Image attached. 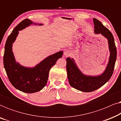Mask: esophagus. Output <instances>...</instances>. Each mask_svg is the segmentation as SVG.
Masks as SVG:
<instances>
[{"label":"esophagus","mask_w":121,"mask_h":121,"mask_svg":"<svg viewBox=\"0 0 121 121\" xmlns=\"http://www.w3.org/2000/svg\"><path fill=\"white\" fill-rule=\"evenodd\" d=\"M70 55V52L68 50H65L64 52V57H68Z\"/></svg>","instance_id":"34e87169"}]
</instances>
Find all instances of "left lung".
Listing matches in <instances>:
<instances>
[{"mask_svg": "<svg viewBox=\"0 0 121 121\" xmlns=\"http://www.w3.org/2000/svg\"><path fill=\"white\" fill-rule=\"evenodd\" d=\"M94 33L101 34L107 39L110 56L105 70L99 75H88L82 73L76 64L74 59L68 57L67 61V77L69 84L74 89L82 92H91L105 84L111 77L117 57V50L112 33L103 24L95 18L93 19Z\"/></svg>", "mask_w": 121, "mask_h": 121, "instance_id": "obj_1", "label": "left lung"}]
</instances>
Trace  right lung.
I'll list each match as a JSON object with an SVG mask.
<instances>
[{"label": "right lung", "mask_w": 121, "mask_h": 121, "mask_svg": "<svg viewBox=\"0 0 121 121\" xmlns=\"http://www.w3.org/2000/svg\"><path fill=\"white\" fill-rule=\"evenodd\" d=\"M32 24L43 25L36 24L28 19L21 21L8 37L3 58L4 68L11 84L16 89L26 93L39 91L45 86L51 68L63 54V51H59L46 57L34 67H24L16 62L13 52V44L17 37L19 31Z\"/></svg>", "instance_id": "1"}]
</instances>
